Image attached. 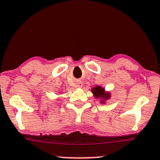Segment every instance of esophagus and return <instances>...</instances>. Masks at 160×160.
Returning <instances> with one entry per match:
<instances>
[{
	"label": "esophagus",
	"mask_w": 160,
	"mask_h": 160,
	"mask_svg": "<svg viewBox=\"0 0 160 160\" xmlns=\"http://www.w3.org/2000/svg\"><path fill=\"white\" fill-rule=\"evenodd\" d=\"M77 87H78V88H82V82L81 81L77 82Z\"/></svg>",
	"instance_id": "1"
}]
</instances>
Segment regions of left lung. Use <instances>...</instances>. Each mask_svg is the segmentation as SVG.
I'll return each mask as SVG.
<instances>
[{
    "label": "left lung",
    "mask_w": 160,
    "mask_h": 160,
    "mask_svg": "<svg viewBox=\"0 0 160 160\" xmlns=\"http://www.w3.org/2000/svg\"><path fill=\"white\" fill-rule=\"evenodd\" d=\"M92 92L94 98L100 100L101 104H106V101L108 100L112 97L110 92L106 91L103 87L100 86H95L92 88Z\"/></svg>",
    "instance_id": "8db88e82"
}]
</instances>
